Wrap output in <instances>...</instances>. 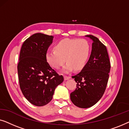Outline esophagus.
Masks as SVG:
<instances>
[{"label": "esophagus", "instance_id": "esophagus-1", "mask_svg": "<svg viewBox=\"0 0 129 129\" xmlns=\"http://www.w3.org/2000/svg\"><path fill=\"white\" fill-rule=\"evenodd\" d=\"M70 78H71V77H70V76H64V79L65 80H69V79H70Z\"/></svg>", "mask_w": 129, "mask_h": 129}]
</instances>
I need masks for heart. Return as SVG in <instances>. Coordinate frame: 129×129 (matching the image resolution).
<instances>
[{"label":"heart","instance_id":"1","mask_svg":"<svg viewBox=\"0 0 129 129\" xmlns=\"http://www.w3.org/2000/svg\"><path fill=\"white\" fill-rule=\"evenodd\" d=\"M54 50L47 51L46 60L53 68L59 69L66 61L63 72L80 70L85 67L90 54V46L87 40L64 39L54 45Z\"/></svg>","mask_w":129,"mask_h":129}]
</instances>
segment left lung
<instances>
[{"mask_svg":"<svg viewBox=\"0 0 129 129\" xmlns=\"http://www.w3.org/2000/svg\"><path fill=\"white\" fill-rule=\"evenodd\" d=\"M86 36L93 40L91 55L82 71L72 76L77 84L70 93L72 103L83 109L93 106L103 96L111 67L106 47L96 37Z\"/></svg>","mask_w":129,"mask_h":129,"instance_id":"8db88e82","label":"left lung"}]
</instances>
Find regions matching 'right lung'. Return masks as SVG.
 <instances>
[{
	"label": "right lung",
	"mask_w": 129,
	"mask_h": 129,
	"mask_svg": "<svg viewBox=\"0 0 129 129\" xmlns=\"http://www.w3.org/2000/svg\"><path fill=\"white\" fill-rule=\"evenodd\" d=\"M53 36L38 33L23 43L17 65L19 85L25 98L32 105L43 106L52 99L56 87L63 82L46 60Z\"/></svg>",
	"instance_id": "obj_1"
}]
</instances>
